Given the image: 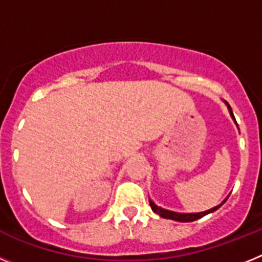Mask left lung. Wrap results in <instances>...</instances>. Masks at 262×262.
<instances>
[{"label":"left lung","instance_id":"8db88e82","mask_svg":"<svg viewBox=\"0 0 262 262\" xmlns=\"http://www.w3.org/2000/svg\"><path fill=\"white\" fill-rule=\"evenodd\" d=\"M227 106H228V108H230V113H231V115H232V118L235 119L231 106L228 105V103H227ZM224 202H226V201H224ZM149 205H151V209L154 210V212L159 214L161 217H165V219H172V221H177V222H194V221H196V219H200V217L207 215L209 212L215 211V210H217L219 207H221V205H219V206H216V207H214V209L207 210V211H203V212H196V214H180V212H173V211H168V210L161 209V207H159V206L155 205L151 200H149Z\"/></svg>","mask_w":262,"mask_h":262}]
</instances>
